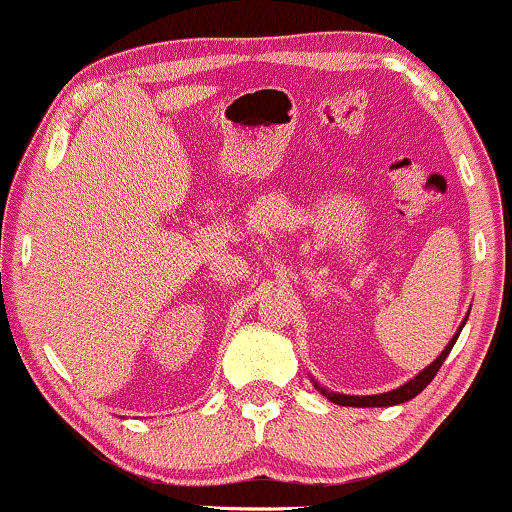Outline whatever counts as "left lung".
Instances as JSON below:
<instances>
[{
    "mask_svg": "<svg viewBox=\"0 0 512 512\" xmlns=\"http://www.w3.org/2000/svg\"><path fill=\"white\" fill-rule=\"evenodd\" d=\"M464 322H467V317H464ZM464 322L460 325V330L455 332V337L450 339L448 346H445L443 351H440V356L436 358V361L431 363V366H426L424 370H421L416 378H411L409 383H404L402 387H397V390H390V392H383V395H342V392H330L325 390V387H320L315 383L317 390L322 392L330 402L339 404V407H395V404H402V402H409V399H414L416 395H419L424 387L431 383L433 378H436V373L440 370V366H443V361L448 358V354L452 351V346H455L457 337H460Z\"/></svg>",
    "mask_w": 512,
    "mask_h": 512,
    "instance_id": "8db88e82",
    "label": "left lung"
}]
</instances>
